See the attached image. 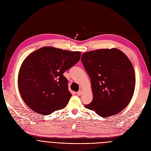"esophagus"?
<instances>
[{"mask_svg":"<svg viewBox=\"0 0 151 151\" xmlns=\"http://www.w3.org/2000/svg\"><path fill=\"white\" fill-rule=\"evenodd\" d=\"M82 93H83V91H82V90H80L77 93V95H78V96H81V95H82Z\"/></svg>","mask_w":151,"mask_h":151,"instance_id":"1","label":"esophagus"}]
</instances>
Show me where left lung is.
I'll return each mask as SVG.
<instances>
[{"label":"left lung","mask_w":151,"mask_h":151,"mask_svg":"<svg viewBox=\"0 0 151 151\" xmlns=\"http://www.w3.org/2000/svg\"><path fill=\"white\" fill-rule=\"evenodd\" d=\"M81 61L91 79L93 98L85 105L101 117L124 109L134 95L135 76L130 60L118 49L83 53Z\"/></svg>","instance_id":"1"}]
</instances>
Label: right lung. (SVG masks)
I'll list each match as a JSON object with an SVG mask.
<instances>
[{"label":"right lung","instance_id":"obj_1","mask_svg":"<svg viewBox=\"0 0 151 151\" xmlns=\"http://www.w3.org/2000/svg\"><path fill=\"white\" fill-rule=\"evenodd\" d=\"M81 55V52L43 47L27 57L19 70L18 88L28 107L43 115L66 107L72 94L63 73Z\"/></svg>","mask_w":151,"mask_h":151}]
</instances>
